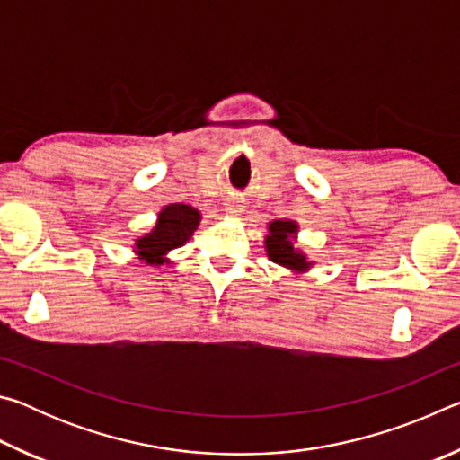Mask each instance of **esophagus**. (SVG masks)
<instances>
[{
    "instance_id": "1",
    "label": "esophagus",
    "mask_w": 460,
    "mask_h": 460,
    "mask_svg": "<svg viewBox=\"0 0 460 460\" xmlns=\"http://www.w3.org/2000/svg\"><path fill=\"white\" fill-rule=\"evenodd\" d=\"M243 208H245L243 200L237 197L227 199V202H225V211H227V215H231V217H239L241 213H243Z\"/></svg>"
}]
</instances>
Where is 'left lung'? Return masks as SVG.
Returning a JSON list of instances; mask_svg holds the SVG:
<instances>
[{
  "instance_id": "1",
  "label": "left lung",
  "mask_w": 460,
  "mask_h": 460,
  "mask_svg": "<svg viewBox=\"0 0 460 460\" xmlns=\"http://www.w3.org/2000/svg\"><path fill=\"white\" fill-rule=\"evenodd\" d=\"M296 237H298V223L290 219H274L268 223L266 235V253L268 258L294 274H305L313 268V261L306 258L302 249L296 247Z\"/></svg>"
}]
</instances>
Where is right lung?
Segmentation results:
<instances>
[{
	"label": "right lung",
	"mask_w": 460,
	"mask_h": 460,
	"mask_svg": "<svg viewBox=\"0 0 460 460\" xmlns=\"http://www.w3.org/2000/svg\"><path fill=\"white\" fill-rule=\"evenodd\" d=\"M200 223V211L184 205V202H172L158 213V221L150 233L137 237L134 252L139 260L150 266H162L168 263L166 255L176 247H182L192 237Z\"/></svg>",
	"instance_id": "1"
}]
</instances>
